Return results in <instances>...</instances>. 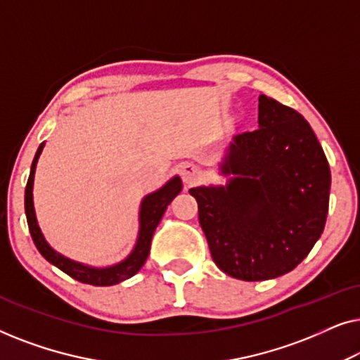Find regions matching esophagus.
I'll return each instance as SVG.
<instances>
[{
    "instance_id": "obj_1",
    "label": "esophagus",
    "mask_w": 360,
    "mask_h": 360,
    "mask_svg": "<svg viewBox=\"0 0 360 360\" xmlns=\"http://www.w3.org/2000/svg\"><path fill=\"white\" fill-rule=\"evenodd\" d=\"M181 176H184V181H185V184L191 185V184H193V181L198 180V176H200V170L196 169L195 165L186 164V165H184V169H181Z\"/></svg>"
}]
</instances>
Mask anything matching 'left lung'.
<instances>
[{"label":"left lung","mask_w":360,"mask_h":360,"mask_svg":"<svg viewBox=\"0 0 360 360\" xmlns=\"http://www.w3.org/2000/svg\"><path fill=\"white\" fill-rule=\"evenodd\" d=\"M224 186L190 190L214 264L229 277L260 282L290 272L326 224L331 172L298 111L259 96V127L236 136Z\"/></svg>","instance_id":"1"}]
</instances>
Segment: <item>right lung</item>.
Here are the masks:
<instances>
[{
  "mask_svg": "<svg viewBox=\"0 0 360 360\" xmlns=\"http://www.w3.org/2000/svg\"><path fill=\"white\" fill-rule=\"evenodd\" d=\"M44 149V142L39 146L31 165V174H29V180L26 185V196H24V208H26V218L29 224V231H31L32 240L36 244L39 252L42 257L49 260L62 272L70 275L72 278L78 280L82 283L95 285V287H110V285H116L122 282V280L131 278L132 275L139 272L142 265L147 260L150 250L152 236L157 226H159L162 216H164L167 206L172 203V200L181 191V180L180 176H174V179L167 181V184L159 188L154 193L144 196L141 203L139 211V234H137V240L132 252L127 255L124 260L120 264L111 265V267H90V265L75 262V260L63 257L57 250H53L47 240L44 239V234L41 233V228L37 224L36 211H34V201H32V185H34V174H36V165L39 160V155Z\"/></svg>",
  "mask_w": 360,
  "mask_h": 360,
  "instance_id": "right-lung-1",
  "label": "right lung"
}]
</instances>
